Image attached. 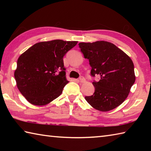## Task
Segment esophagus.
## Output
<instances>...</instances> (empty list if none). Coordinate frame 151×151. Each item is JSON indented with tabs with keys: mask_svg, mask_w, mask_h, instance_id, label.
Here are the masks:
<instances>
[{
	"mask_svg": "<svg viewBox=\"0 0 151 151\" xmlns=\"http://www.w3.org/2000/svg\"><path fill=\"white\" fill-rule=\"evenodd\" d=\"M79 81H80V83H85V78L84 76H81L80 78H79Z\"/></svg>",
	"mask_w": 151,
	"mask_h": 151,
	"instance_id": "1",
	"label": "esophagus"
}]
</instances>
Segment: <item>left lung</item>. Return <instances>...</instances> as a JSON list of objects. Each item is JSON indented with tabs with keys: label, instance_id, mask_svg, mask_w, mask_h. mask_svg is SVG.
Segmentation results:
<instances>
[{
	"label": "left lung",
	"instance_id": "8db88e82",
	"mask_svg": "<svg viewBox=\"0 0 151 151\" xmlns=\"http://www.w3.org/2000/svg\"><path fill=\"white\" fill-rule=\"evenodd\" d=\"M81 52L89 60L94 93L85 98L96 110L105 112L123 103L135 81L134 65L129 56L106 41L80 42Z\"/></svg>",
	"mask_w": 151,
	"mask_h": 151
}]
</instances>
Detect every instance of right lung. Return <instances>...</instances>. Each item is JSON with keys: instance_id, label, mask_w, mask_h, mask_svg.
Segmentation results:
<instances>
[{"instance_id": "1", "label": "right lung", "mask_w": 151, "mask_h": 151, "mask_svg": "<svg viewBox=\"0 0 151 151\" xmlns=\"http://www.w3.org/2000/svg\"><path fill=\"white\" fill-rule=\"evenodd\" d=\"M77 42H38L20 56L14 78L19 90L30 103L45 105L60 95L68 83L63 57Z\"/></svg>"}]
</instances>
